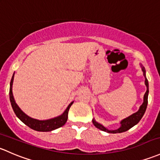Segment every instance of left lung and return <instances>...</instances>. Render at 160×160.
Instances as JSON below:
<instances>
[{"label":"left lung","mask_w":160,"mask_h":160,"mask_svg":"<svg viewBox=\"0 0 160 160\" xmlns=\"http://www.w3.org/2000/svg\"><path fill=\"white\" fill-rule=\"evenodd\" d=\"M141 69H142V71L143 73V76L145 77V85L147 87V92L144 94L143 97V102L142 103V105L139 107V110L137 112H134L132 115L129 116L127 118L123 119L120 121V127L118 129H114V130H111V129H108L106 127L102 126L101 123L97 122L95 119H93V123L97 128H98L100 130L104 131V132H109V133H120V132H123L127 131L128 129L132 128V127H134L135 125H137L138 122H139V120L142 119V117H143L144 113H145L146 110H147V104H148V95H149V83H148V80L147 78V76H146V70L145 67L142 66V64H140Z\"/></svg>","instance_id":"obj_1"}]
</instances>
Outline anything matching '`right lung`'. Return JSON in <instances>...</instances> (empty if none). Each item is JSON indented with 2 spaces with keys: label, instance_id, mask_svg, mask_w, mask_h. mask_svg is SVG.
<instances>
[{
  "label": "right lung",
  "instance_id": "right-lung-1",
  "mask_svg": "<svg viewBox=\"0 0 160 160\" xmlns=\"http://www.w3.org/2000/svg\"><path fill=\"white\" fill-rule=\"evenodd\" d=\"M13 77H14V73L12 76L11 78V83H10V101H11V106L14 113L19 118V120L22 121L25 125L29 127L32 129H34L36 131H39V132H50V131L54 130V129L60 128V127H63L65 123H66L67 118H68V112L70 110V107L72 104L73 103V101L70 102L64 112L61 114V115L58 116V117H53V118L48 119V120H37V119H33L32 117H29L27 115L25 112H23L21 109L18 107V104L15 102L14 98H13V92H12V87H13Z\"/></svg>",
  "mask_w": 160,
  "mask_h": 160
}]
</instances>
